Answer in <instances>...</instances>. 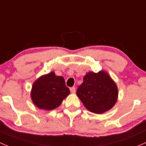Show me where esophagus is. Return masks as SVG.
Returning a JSON list of instances; mask_svg holds the SVG:
<instances>
[{
  "label": "esophagus",
  "mask_w": 146,
  "mask_h": 146,
  "mask_svg": "<svg viewBox=\"0 0 146 146\" xmlns=\"http://www.w3.org/2000/svg\"><path fill=\"white\" fill-rule=\"evenodd\" d=\"M70 91H71L72 94H75V92H76V88L74 87H72V88H70Z\"/></svg>",
  "instance_id": "obj_1"
}]
</instances>
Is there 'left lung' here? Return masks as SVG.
Segmentation results:
<instances>
[{
    "mask_svg": "<svg viewBox=\"0 0 146 146\" xmlns=\"http://www.w3.org/2000/svg\"><path fill=\"white\" fill-rule=\"evenodd\" d=\"M76 95L87 110L94 113L101 114L115 106L118 89L114 81L105 72H88L84 76Z\"/></svg>",
    "mask_w": 146,
    "mask_h": 146,
    "instance_id": "obj_1",
    "label": "left lung"
}]
</instances>
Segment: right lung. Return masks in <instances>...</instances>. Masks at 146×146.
Listing matches in <instances>:
<instances>
[{"mask_svg":"<svg viewBox=\"0 0 146 146\" xmlns=\"http://www.w3.org/2000/svg\"><path fill=\"white\" fill-rule=\"evenodd\" d=\"M70 93L64 78L56 76L52 72L40 76L34 82L31 97L33 103L38 108L50 110L59 106Z\"/></svg>","mask_w":146,"mask_h":146,"instance_id":"obj_1","label":"right lung"}]
</instances>
